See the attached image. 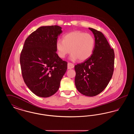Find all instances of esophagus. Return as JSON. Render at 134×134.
<instances>
[{"label": "esophagus", "instance_id": "obj_1", "mask_svg": "<svg viewBox=\"0 0 134 134\" xmlns=\"http://www.w3.org/2000/svg\"><path fill=\"white\" fill-rule=\"evenodd\" d=\"M74 67V64H72V63H68V65H67V68L68 69H72Z\"/></svg>", "mask_w": 134, "mask_h": 134}]
</instances>
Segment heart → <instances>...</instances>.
<instances>
[{"label":"heart","instance_id":"1","mask_svg":"<svg viewBox=\"0 0 134 134\" xmlns=\"http://www.w3.org/2000/svg\"><path fill=\"white\" fill-rule=\"evenodd\" d=\"M95 45V38L91 35L74 31L65 35L63 40H58L56 48L58 56L61 58L65 57L71 51V60L79 59L80 61H84L92 55Z\"/></svg>","mask_w":134,"mask_h":134}]
</instances>
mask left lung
Listing matches in <instances>:
<instances>
[{
  "label": "left lung",
  "mask_w": 134,
  "mask_h": 134,
  "mask_svg": "<svg viewBox=\"0 0 134 134\" xmlns=\"http://www.w3.org/2000/svg\"><path fill=\"white\" fill-rule=\"evenodd\" d=\"M89 29L94 35V49L88 59L75 66V84L81 94L94 96L105 88L112 77L115 53L102 32Z\"/></svg>",
  "instance_id": "8db88e82"
}]
</instances>
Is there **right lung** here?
<instances>
[{
    "label": "right lung",
    "mask_w": 134,
    "mask_h": 134,
    "mask_svg": "<svg viewBox=\"0 0 134 134\" xmlns=\"http://www.w3.org/2000/svg\"><path fill=\"white\" fill-rule=\"evenodd\" d=\"M62 32L59 26H41L25 42L20 56L22 75L27 87L39 97L54 94L67 69V62L56 53V43Z\"/></svg>",
    "instance_id": "obj_1"
}]
</instances>
